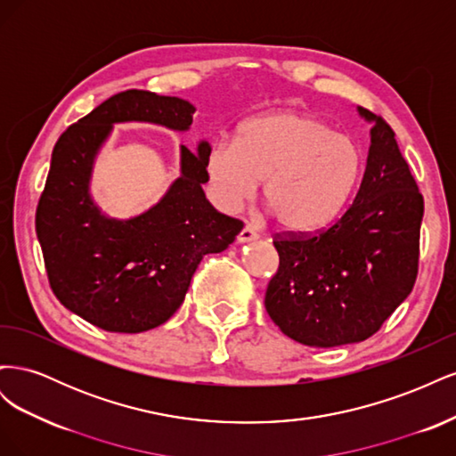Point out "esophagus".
Returning a JSON list of instances; mask_svg holds the SVG:
<instances>
[{
	"label": "esophagus",
	"instance_id": "1",
	"mask_svg": "<svg viewBox=\"0 0 456 456\" xmlns=\"http://www.w3.org/2000/svg\"><path fill=\"white\" fill-rule=\"evenodd\" d=\"M255 240H258V233L249 226L241 228V232L238 233V243H249V241H255Z\"/></svg>",
	"mask_w": 456,
	"mask_h": 456
}]
</instances>
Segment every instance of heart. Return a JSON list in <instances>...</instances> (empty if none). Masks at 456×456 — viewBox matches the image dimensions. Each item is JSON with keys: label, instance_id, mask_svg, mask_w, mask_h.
<instances>
[{"label": "heart", "instance_id": "heart-1", "mask_svg": "<svg viewBox=\"0 0 456 456\" xmlns=\"http://www.w3.org/2000/svg\"><path fill=\"white\" fill-rule=\"evenodd\" d=\"M203 167L218 209H238L265 178L262 198L278 224L293 233H314L344 211L360 183L363 156L323 119L278 110L243 121L233 144L213 142Z\"/></svg>", "mask_w": 456, "mask_h": 456}]
</instances>
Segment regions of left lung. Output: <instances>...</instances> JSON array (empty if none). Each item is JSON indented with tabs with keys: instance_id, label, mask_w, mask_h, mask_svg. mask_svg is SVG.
<instances>
[{
	"instance_id": "8db88e82",
	"label": "left lung",
	"mask_w": 456,
	"mask_h": 456,
	"mask_svg": "<svg viewBox=\"0 0 456 456\" xmlns=\"http://www.w3.org/2000/svg\"><path fill=\"white\" fill-rule=\"evenodd\" d=\"M370 123L363 181L337 223L314 236L275 240L280 268L265 306L281 333L315 348L375 335L412 291L424 200L382 118Z\"/></svg>"
}]
</instances>
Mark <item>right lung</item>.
Instances as JSON below:
<instances>
[{"label":"right lung","instance_id":"obj_1","mask_svg":"<svg viewBox=\"0 0 456 456\" xmlns=\"http://www.w3.org/2000/svg\"><path fill=\"white\" fill-rule=\"evenodd\" d=\"M196 108L178 96L123 91L68 127L53 148L36 211V233L61 305L110 333H142L181 308L203 255L223 253L243 228L215 211L203 156L181 146V175L144 213L112 218L91 198L94 159L116 123H154L184 133Z\"/></svg>","mask_w":456,"mask_h":456}]
</instances>
